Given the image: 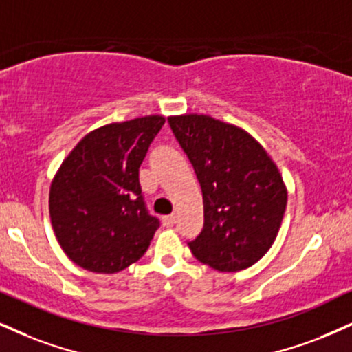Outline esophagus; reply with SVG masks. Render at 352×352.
I'll return each instance as SVG.
<instances>
[{
  "instance_id": "1",
  "label": "esophagus",
  "mask_w": 352,
  "mask_h": 352,
  "mask_svg": "<svg viewBox=\"0 0 352 352\" xmlns=\"http://www.w3.org/2000/svg\"><path fill=\"white\" fill-rule=\"evenodd\" d=\"M176 223V215L175 214H171V215H166V217H163V225L164 227H173V225Z\"/></svg>"
}]
</instances>
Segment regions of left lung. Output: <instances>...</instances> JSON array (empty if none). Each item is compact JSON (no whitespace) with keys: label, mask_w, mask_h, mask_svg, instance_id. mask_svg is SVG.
<instances>
[{"label":"left lung","mask_w":352,"mask_h":352,"mask_svg":"<svg viewBox=\"0 0 352 352\" xmlns=\"http://www.w3.org/2000/svg\"><path fill=\"white\" fill-rule=\"evenodd\" d=\"M168 122L202 189L204 228L188 243L190 251L220 272L253 266L274 243L287 206L279 169L236 125L204 114Z\"/></svg>","instance_id":"left-lung-1"}]
</instances>
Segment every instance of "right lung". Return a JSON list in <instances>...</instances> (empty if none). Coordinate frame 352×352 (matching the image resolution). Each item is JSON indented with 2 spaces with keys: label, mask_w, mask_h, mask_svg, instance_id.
Returning a JSON list of instances; mask_svg holds the SVG:
<instances>
[{
  "label": "right lung",
  "mask_w": 352,
  "mask_h": 352,
  "mask_svg": "<svg viewBox=\"0 0 352 352\" xmlns=\"http://www.w3.org/2000/svg\"><path fill=\"white\" fill-rule=\"evenodd\" d=\"M163 124L164 117L146 116L93 130L56 171L52 227L80 267L114 274L148 250L160 220L146 210L138 168Z\"/></svg>",
  "instance_id": "1"
}]
</instances>
